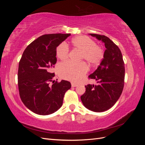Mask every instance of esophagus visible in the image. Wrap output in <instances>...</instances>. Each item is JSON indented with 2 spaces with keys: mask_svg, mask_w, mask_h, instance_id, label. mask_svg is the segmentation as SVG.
<instances>
[{
  "mask_svg": "<svg viewBox=\"0 0 145 145\" xmlns=\"http://www.w3.org/2000/svg\"><path fill=\"white\" fill-rule=\"evenodd\" d=\"M71 86H72V87H76L78 86V85L76 84V83H71Z\"/></svg>",
  "mask_w": 145,
  "mask_h": 145,
  "instance_id": "esophagus-1",
  "label": "esophagus"
}]
</instances>
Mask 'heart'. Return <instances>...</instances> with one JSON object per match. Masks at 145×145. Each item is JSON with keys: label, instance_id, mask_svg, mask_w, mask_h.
<instances>
[{"label": "heart", "instance_id": "b5f03b06", "mask_svg": "<svg viewBox=\"0 0 145 145\" xmlns=\"http://www.w3.org/2000/svg\"><path fill=\"white\" fill-rule=\"evenodd\" d=\"M72 46L82 51L81 59H85L91 65L98 64L102 60L104 52L102 48L96 45L91 38L85 36H80L72 39ZM69 50L65 43L60 44L57 48L56 53L58 57L67 60ZM88 71V67L84 62L75 63L68 61L59 66V72L60 77L74 83L79 82Z\"/></svg>", "mask_w": 145, "mask_h": 145}]
</instances>
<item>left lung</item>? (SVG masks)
<instances>
[{"label":"left lung","mask_w":145,"mask_h":145,"mask_svg":"<svg viewBox=\"0 0 145 145\" xmlns=\"http://www.w3.org/2000/svg\"><path fill=\"white\" fill-rule=\"evenodd\" d=\"M89 35L103 42L106 50L97 69L88 77L97 81V85L85 86V93L80 98L87 109L94 112H103L112 107L121 94L125 63L121 51L110 39L103 35Z\"/></svg>","instance_id":"obj_1"}]
</instances>
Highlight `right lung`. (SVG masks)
<instances>
[{"label":"right lung","instance_id":"add662e5","mask_svg":"<svg viewBox=\"0 0 145 145\" xmlns=\"http://www.w3.org/2000/svg\"><path fill=\"white\" fill-rule=\"evenodd\" d=\"M71 34H45L26 48L19 64L18 86L25 106L39 115H49L62 106L71 83L52 80L56 48ZM53 84H51L50 82Z\"/></svg>","mask_w":145,"mask_h":145}]
</instances>
